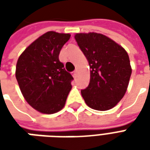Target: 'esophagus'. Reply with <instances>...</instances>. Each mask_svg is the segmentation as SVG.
Listing matches in <instances>:
<instances>
[{"instance_id":"esophagus-1","label":"esophagus","mask_w":150,"mask_h":150,"mask_svg":"<svg viewBox=\"0 0 150 150\" xmlns=\"http://www.w3.org/2000/svg\"><path fill=\"white\" fill-rule=\"evenodd\" d=\"M71 74H72V75H73V77H75V76H76V75H77V71H73Z\"/></svg>"}]
</instances>
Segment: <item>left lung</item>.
<instances>
[{"mask_svg": "<svg viewBox=\"0 0 150 150\" xmlns=\"http://www.w3.org/2000/svg\"><path fill=\"white\" fill-rule=\"evenodd\" d=\"M75 39L90 67V82L81 90L88 107L109 110L125 96L132 69L128 54L122 46L97 33L76 34Z\"/></svg>", "mask_w": 150, "mask_h": 150, "instance_id": "left-lung-1", "label": "left lung"}]
</instances>
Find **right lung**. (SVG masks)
<instances>
[{
	"label": "right lung",
	"mask_w": 150,
	"mask_h": 150,
	"mask_svg": "<svg viewBox=\"0 0 150 150\" xmlns=\"http://www.w3.org/2000/svg\"><path fill=\"white\" fill-rule=\"evenodd\" d=\"M69 34L49 31L25 50L16 66V79L31 107L45 114L59 112L71 89L72 75L59 61L60 50Z\"/></svg>",
	"instance_id": "1"
}]
</instances>
